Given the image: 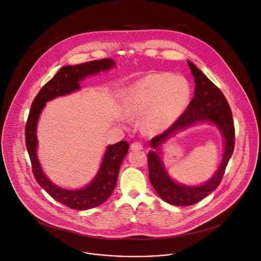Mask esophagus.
<instances>
[{"label": "esophagus", "mask_w": 261, "mask_h": 261, "mask_svg": "<svg viewBox=\"0 0 261 261\" xmlns=\"http://www.w3.org/2000/svg\"><path fill=\"white\" fill-rule=\"evenodd\" d=\"M142 147H143V145L139 141H135L131 144V149L132 150H139V149H142Z\"/></svg>", "instance_id": "1"}]
</instances>
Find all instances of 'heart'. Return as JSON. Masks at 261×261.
I'll return each mask as SVG.
<instances>
[{"label": "heart", "instance_id": "b5f03b06", "mask_svg": "<svg viewBox=\"0 0 261 261\" xmlns=\"http://www.w3.org/2000/svg\"><path fill=\"white\" fill-rule=\"evenodd\" d=\"M191 98V86L181 75L149 74L126 91L123 108L127 115L140 117L148 132H160L174 124L186 110Z\"/></svg>", "mask_w": 261, "mask_h": 261}]
</instances>
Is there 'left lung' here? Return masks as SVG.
<instances>
[{"mask_svg": "<svg viewBox=\"0 0 261 261\" xmlns=\"http://www.w3.org/2000/svg\"><path fill=\"white\" fill-rule=\"evenodd\" d=\"M188 65L196 84L194 97L187 110L174 124L149 141L150 145L161 151L159 148L162 143L175 131L184 129L194 123L210 121L219 127L225 138V153L218 172L208 182L199 187H188L171 180L156 151L148 152L147 163L151 185L162 199L177 206L195 204L219 187L235 147V126L232 111L225 95L192 62L188 61Z\"/></svg>", "mask_w": 261, "mask_h": 261, "instance_id": "left-lung-1", "label": "left lung"}]
</instances>
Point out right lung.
<instances>
[{
    "label": "right lung",
    "instance_id": "add662e5",
    "mask_svg": "<svg viewBox=\"0 0 261 261\" xmlns=\"http://www.w3.org/2000/svg\"><path fill=\"white\" fill-rule=\"evenodd\" d=\"M114 65L115 62L113 60L101 59L75 66H65L41 87L30 107L25 125V143L33 176L40 187L54 199L72 210L84 211L96 207L111 196L117 184L121 164L128 152L129 143L120 141L108 146L97 175L86 188L74 191L62 189L49 182L38 163L35 134L37 120L46 101L79 89V81L84 77L108 70Z\"/></svg>",
    "mask_w": 261,
    "mask_h": 261
}]
</instances>
